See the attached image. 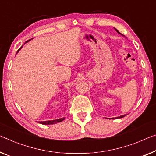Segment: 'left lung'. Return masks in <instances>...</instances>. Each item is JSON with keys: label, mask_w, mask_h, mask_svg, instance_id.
<instances>
[{"label": "left lung", "mask_w": 156, "mask_h": 156, "mask_svg": "<svg viewBox=\"0 0 156 156\" xmlns=\"http://www.w3.org/2000/svg\"><path fill=\"white\" fill-rule=\"evenodd\" d=\"M115 31H117V32H118V34H120V32H119V31H118L117 29H115ZM125 115H120V116H119V117H116V118H115V119H118V118H123V117H125Z\"/></svg>", "instance_id": "left-lung-1"}]
</instances>
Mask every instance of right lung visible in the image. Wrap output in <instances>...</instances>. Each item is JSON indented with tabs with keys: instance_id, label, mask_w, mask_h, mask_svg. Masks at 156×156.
I'll return each mask as SVG.
<instances>
[{
	"instance_id": "1",
	"label": "right lung",
	"mask_w": 156,
	"mask_h": 156,
	"mask_svg": "<svg viewBox=\"0 0 156 156\" xmlns=\"http://www.w3.org/2000/svg\"><path fill=\"white\" fill-rule=\"evenodd\" d=\"M30 40H31V39H30ZM30 40L27 41V42L29 41ZM26 42V43H27ZM18 50V51H19ZM17 51V52H18ZM64 120V118H59V119H57V120H48V121H43V122H39L40 123H41V124L43 125H52V124H55V123H57V122H60L62 121H63V120Z\"/></svg>"
}]
</instances>
